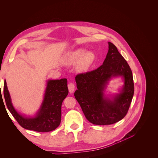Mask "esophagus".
Segmentation results:
<instances>
[{"mask_svg": "<svg viewBox=\"0 0 158 158\" xmlns=\"http://www.w3.org/2000/svg\"><path fill=\"white\" fill-rule=\"evenodd\" d=\"M68 88H69V91L70 93H73V91H74V89H75V85L72 82L69 83L68 85Z\"/></svg>", "mask_w": 158, "mask_h": 158, "instance_id": "34e87169", "label": "esophagus"}]
</instances>
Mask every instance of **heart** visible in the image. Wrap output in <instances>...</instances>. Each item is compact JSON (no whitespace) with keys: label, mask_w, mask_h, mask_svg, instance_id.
<instances>
[{"label":"heart","mask_w":158,"mask_h":158,"mask_svg":"<svg viewBox=\"0 0 158 158\" xmlns=\"http://www.w3.org/2000/svg\"><path fill=\"white\" fill-rule=\"evenodd\" d=\"M95 60V55L92 52H86L85 49L80 48L71 52L66 58L68 65L77 64L76 69L79 72H85L91 67Z\"/></svg>","instance_id":"heart-1"}]
</instances>
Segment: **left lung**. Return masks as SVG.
<instances>
[{"label": "left lung", "instance_id": "obj_1", "mask_svg": "<svg viewBox=\"0 0 158 158\" xmlns=\"http://www.w3.org/2000/svg\"><path fill=\"white\" fill-rule=\"evenodd\" d=\"M109 51L103 65L97 69L76 76L77 89L74 96L86 118L93 124L117 123L127 115L134 94L133 74L127 61L117 48L109 42ZM121 76L124 85L120 93L110 99L103 92L109 80Z\"/></svg>", "mask_w": 158, "mask_h": 158}]
</instances>
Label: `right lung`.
I'll list each match as a JSON object with an SVG mask.
<instances>
[{
  "label": "right lung",
  "mask_w": 158,
  "mask_h": 158,
  "mask_svg": "<svg viewBox=\"0 0 158 158\" xmlns=\"http://www.w3.org/2000/svg\"><path fill=\"white\" fill-rule=\"evenodd\" d=\"M3 91L8 110L23 128L38 132H48L55 130L60 125L61 104L69 93L67 79L48 81L43 102L34 117H25L16 110L10 100L6 79ZM0 95L2 96L1 93Z\"/></svg>",
  "instance_id": "1"
}]
</instances>
